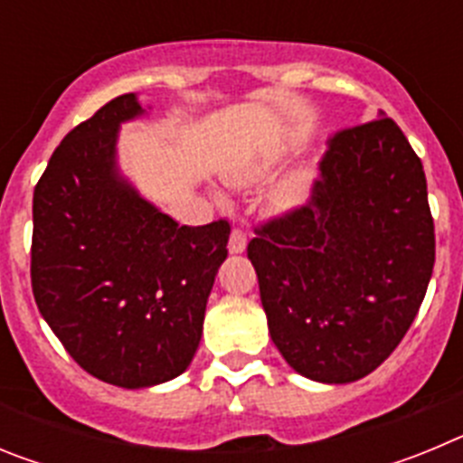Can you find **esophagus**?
I'll return each mask as SVG.
<instances>
[{
	"mask_svg": "<svg viewBox=\"0 0 463 463\" xmlns=\"http://www.w3.org/2000/svg\"><path fill=\"white\" fill-rule=\"evenodd\" d=\"M245 243H248V239H245L243 229H232V234H229V252H232V255H239V252L245 250Z\"/></svg>",
	"mask_w": 463,
	"mask_h": 463,
	"instance_id": "obj_1",
	"label": "esophagus"
}]
</instances>
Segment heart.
<instances>
[{
  "label": "heart",
  "instance_id": "b5f03b06",
  "mask_svg": "<svg viewBox=\"0 0 463 463\" xmlns=\"http://www.w3.org/2000/svg\"><path fill=\"white\" fill-rule=\"evenodd\" d=\"M301 194H304V181H301V178H292V181H288L280 190H278L276 199L278 203H292L297 202Z\"/></svg>",
  "mask_w": 463,
  "mask_h": 463
}]
</instances>
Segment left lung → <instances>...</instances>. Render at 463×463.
<instances>
[{
    "mask_svg": "<svg viewBox=\"0 0 463 463\" xmlns=\"http://www.w3.org/2000/svg\"><path fill=\"white\" fill-rule=\"evenodd\" d=\"M306 203L255 227L269 334L297 373L369 375L411 329L436 261L422 159L392 118L331 134Z\"/></svg>",
    "mask_w": 463,
    "mask_h": 463,
    "instance_id": "1",
    "label": "left lung"
}]
</instances>
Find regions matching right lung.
I'll use <instances>...</instances> for the list:
<instances>
[{
    "instance_id": "obj_1",
    "label": "right lung",
    "mask_w": 463,
    "mask_h": 463,
    "mask_svg": "<svg viewBox=\"0 0 463 463\" xmlns=\"http://www.w3.org/2000/svg\"><path fill=\"white\" fill-rule=\"evenodd\" d=\"M143 113L120 94L62 138L34 187L32 292L73 362L138 390L190 366L227 257L229 222L185 227L116 171L120 122Z\"/></svg>"
}]
</instances>
